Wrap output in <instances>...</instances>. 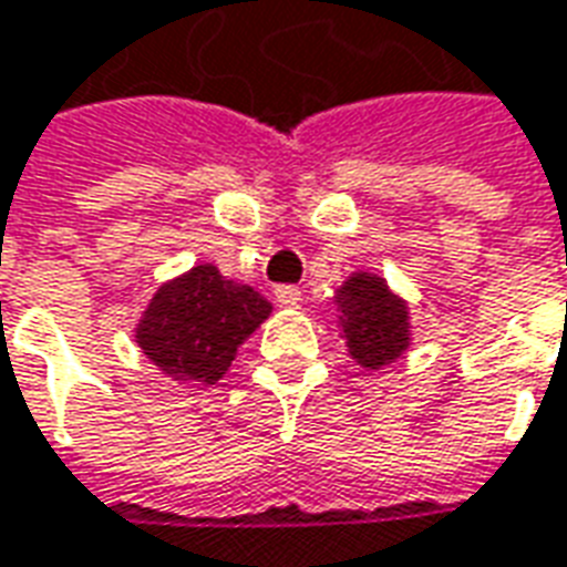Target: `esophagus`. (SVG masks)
<instances>
[{
  "label": "esophagus",
  "instance_id": "34e87169",
  "mask_svg": "<svg viewBox=\"0 0 567 567\" xmlns=\"http://www.w3.org/2000/svg\"><path fill=\"white\" fill-rule=\"evenodd\" d=\"M275 302L280 308H299L302 305V290L299 287H277Z\"/></svg>",
  "mask_w": 567,
  "mask_h": 567
}]
</instances>
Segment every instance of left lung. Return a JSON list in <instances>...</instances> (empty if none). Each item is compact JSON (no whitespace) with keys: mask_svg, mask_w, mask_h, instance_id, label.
<instances>
[{"mask_svg":"<svg viewBox=\"0 0 567 567\" xmlns=\"http://www.w3.org/2000/svg\"><path fill=\"white\" fill-rule=\"evenodd\" d=\"M348 351L363 369L393 363L409 348V308L384 277L357 271L336 292Z\"/></svg>","mask_w":567,"mask_h":567,"instance_id":"1","label":"left lung"}]
</instances>
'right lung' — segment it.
<instances>
[{"mask_svg":"<svg viewBox=\"0 0 567 567\" xmlns=\"http://www.w3.org/2000/svg\"><path fill=\"white\" fill-rule=\"evenodd\" d=\"M271 315V305L247 284L195 265L152 296L136 327L143 354L183 384H216L238 348Z\"/></svg>","mask_w":567,"mask_h":567,"instance_id":"right-lung-1","label":"right lung"}]
</instances>
